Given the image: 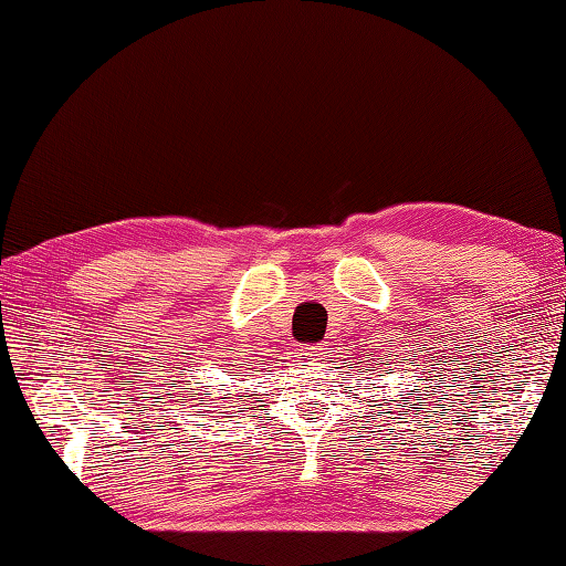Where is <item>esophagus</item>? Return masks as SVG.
Instances as JSON below:
<instances>
[{"label": "esophagus", "instance_id": "obj_1", "mask_svg": "<svg viewBox=\"0 0 566 566\" xmlns=\"http://www.w3.org/2000/svg\"><path fill=\"white\" fill-rule=\"evenodd\" d=\"M322 352H324L322 346H304V348H302V356H306V358H318V356H322Z\"/></svg>", "mask_w": 566, "mask_h": 566}]
</instances>
